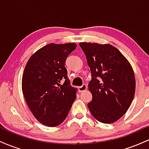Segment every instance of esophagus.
<instances>
[{
    "label": "esophagus",
    "mask_w": 149,
    "mask_h": 149,
    "mask_svg": "<svg viewBox=\"0 0 149 149\" xmlns=\"http://www.w3.org/2000/svg\"><path fill=\"white\" fill-rule=\"evenodd\" d=\"M78 90H79V92H83L85 91V90H87V85L85 84H83L82 86H80L78 88Z\"/></svg>",
    "instance_id": "34e87169"
}]
</instances>
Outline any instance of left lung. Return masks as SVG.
Instances as JSON below:
<instances>
[{"instance_id":"left-lung-1","label":"left lung","mask_w":149,"mask_h":149,"mask_svg":"<svg viewBox=\"0 0 149 149\" xmlns=\"http://www.w3.org/2000/svg\"><path fill=\"white\" fill-rule=\"evenodd\" d=\"M86 56L92 80V100L88 104L95 119L113 123L127 112L134 99L136 80L130 63L110 44L80 42Z\"/></svg>"}]
</instances>
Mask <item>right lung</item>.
Instances as JSON below:
<instances>
[{
    "label": "right lung",
    "instance_id": "1",
    "mask_svg": "<svg viewBox=\"0 0 149 149\" xmlns=\"http://www.w3.org/2000/svg\"><path fill=\"white\" fill-rule=\"evenodd\" d=\"M75 42L49 43L33 53L24 70L22 88L34 117L47 127H56L67 117L76 98L70 85L65 61L76 49ZM64 78L65 83H59Z\"/></svg>",
    "mask_w": 149,
    "mask_h": 149
}]
</instances>
